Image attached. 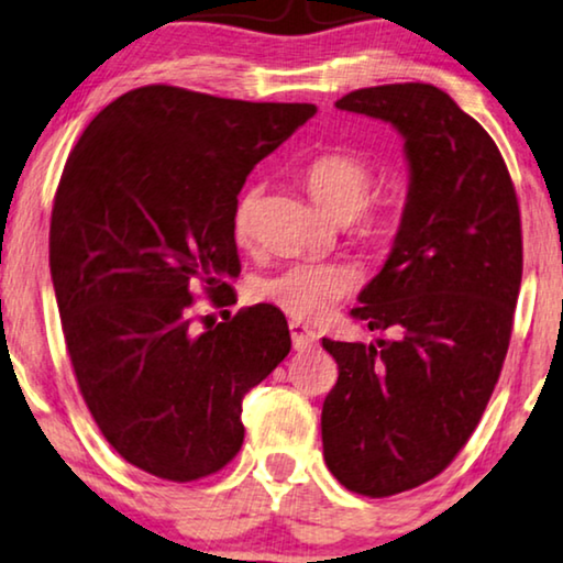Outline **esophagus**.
<instances>
[{"label": "esophagus", "mask_w": 563, "mask_h": 563, "mask_svg": "<svg viewBox=\"0 0 563 563\" xmlns=\"http://www.w3.org/2000/svg\"><path fill=\"white\" fill-rule=\"evenodd\" d=\"M289 333H291V345H295V351H307V349H312L314 343H318V333H314L312 328H307L305 322L291 320L289 322Z\"/></svg>", "instance_id": "1"}]
</instances>
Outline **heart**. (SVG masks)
<instances>
[{
  "label": "heart",
  "instance_id": "1",
  "mask_svg": "<svg viewBox=\"0 0 563 563\" xmlns=\"http://www.w3.org/2000/svg\"><path fill=\"white\" fill-rule=\"evenodd\" d=\"M305 187L322 212L351 222V233L368 249L384 251L395 243L402 214L395 205H368L376 176L364 161L330 151L314 156L302 172ZM261 187L249 181L238 191L230 225L238 243H249L256 230ZM356 287V274L338 261H297L258 282V295L297 320H320Z\"/></svg>",
  "mask_w": 563,
  "mask_h": 563
}]
</instances>
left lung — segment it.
Instances as JSON below:
<instances>
[{"label": "left lung", "mask_w": 563, "mask_h": 563, "mask_svg": "<svg viewBox=\"0 0 563 563\" xmlns=\"http://www.w3.org/2000/svg\"><path fill=\"white\" fill-rule=\"evenodd\" d=\"M335 107L389 122L410 164L395 245L351 310L397 338H322L338 364L325 464L345 489L389 497L441 474L495 391L522 279L520 207L487 130L433 84L356 89Z\"/></svg>", "instance_id": "8db88e82"}]
</instances>
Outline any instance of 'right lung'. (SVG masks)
Returning a JSON list of instances; mask_svg holds the SVG:
<instances>
[{
	"label": "right lung",
	"instance_id": "right-lung-1",
	"mask_svg": "<svg viewBox=\"0 0 563 563\" xmlns=\"http://www.w3.org/2000/svg\"><path fill=\"white\" fill-rule=\"evenodd\" d=\"M318 112L151 84L84 130L51 214L66 349L97 428L168 482L220 472L243 445V397L291 349L274 305L195 325V291L235 302L230 212L245 176Z\"/></svg>",
	"mask_w": 563,
	"mask_h": 563
}]
</instances>
